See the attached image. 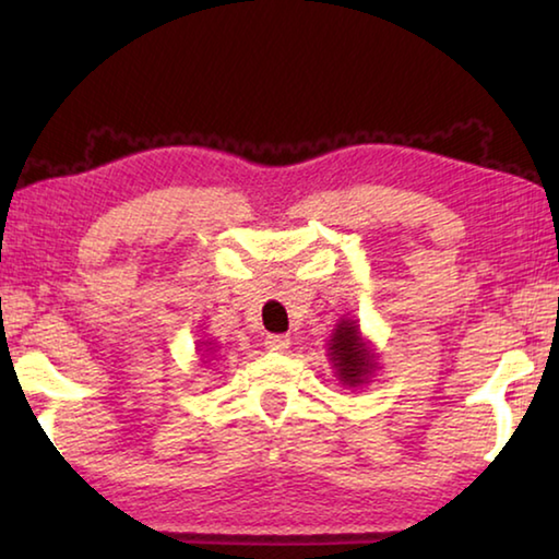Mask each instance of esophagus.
Instances as JSON below:
<instances>
[{
	"label": "esophagus",
	"mask_w": 559,
	"mask_h": 559,
	"mask_svg": "<svg viewBox=\"0 0 559 559\" xmlns=\"http://www.w3.org/2000/svg\"><path fill=\"white\" fill-rule=\"evenodd\" d=\"M263 345H266V349H271V353H286V349L290 347V337L288 335H269L266 340H263Z\"/></svg>",
	"instance_id": "34e87169"
}]
</instances>
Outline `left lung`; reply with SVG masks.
<instances>
[{"mask_svg":"<svg viewBox=\"0 0 559 559\" xmlns=\"http://www.w3.org/2000/svg\"><path fill=\"white\" fill-rule=\"evenodd\" d=\"M328 359L333 362L340 384L349 390L367 384L377 372V353L355 318L337 320L328 340Z\"/></svg>","mask_w":559,"mask_h":559,"instance_id":"8db88e82","label":"left lung"}]
</instances>
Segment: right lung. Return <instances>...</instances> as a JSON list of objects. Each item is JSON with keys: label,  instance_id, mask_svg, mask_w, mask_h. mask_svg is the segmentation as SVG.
Segmentation results:
<instances>
[{"label": "right lung", "instance_id": "add662e5", "mask_svg": "<svg viewBox=\"0 0 559 559\" xmlns=\"http://www.w3.org/2000/svg\"><path fill=\"white\" fill-rule=\"evenodd\" d=\"M202 353V362L210 365L212 359H216V355H219V345L214 343V340H204V343H200V347H197Z\"/></svg>", "mask_w": 559, "mask_h": 559}]
</instances>
